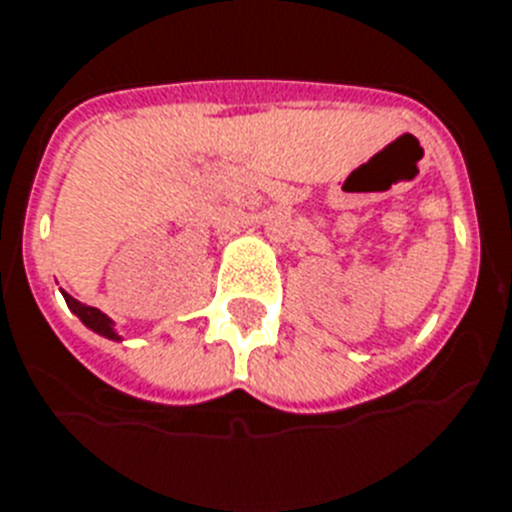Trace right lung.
<instances>
[{
  "instance_id": "add662e5",
  "label": "right lung",
  "mask_w": 512,
  "mask_h": 512,
  "mask_svg": "<svg viewBox=\"0 0 512 512\" xmlns=\"http://www.w3.org/2000/svg\"><path fill=\"white\" fill-rule=\"evenodd\" d=\"M65 296V304H68V309H71L76 317H79L84 325L89 327V330H94V333L105 335V338H113V341H118L116 330H113V320L110 317H105V314L100 312V309H94V306H87L81 304V301H76L73 296H68V293H63Z\"/></svg>"
}]
</instances>
